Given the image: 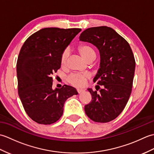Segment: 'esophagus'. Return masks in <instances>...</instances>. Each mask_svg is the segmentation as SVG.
<instances>
[{
  "label": "esophagus",
  "instance_id": "34e87169",
  "mask_svg": "<svg viewBox=\"0 0 154 154\" xmlns=\"http://www.w3.org/2000/svg\"><path fill=\"white\" fill-rule=\"evenodd\" d=\"M83 91H84V89H77V92L79 94L83 93Z\"/></svg>",
  "mask_w": 154,
  "mask_h": 154
}]
</instances>
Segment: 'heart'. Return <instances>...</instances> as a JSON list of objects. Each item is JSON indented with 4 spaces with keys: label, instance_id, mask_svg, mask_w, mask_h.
<instances>
[{
    "label": "heart",
    "instance_id": "heart-1",
    "mask_svg": "<svg viewBox=\"0 0 154 154\" xmlns=\"http://www.w3.org/2000/svg\"><path fill=\"white\" fill-rule=\"evenodd\" d=\"M78 51L81 56L83 57L85 60L87 62L93 61L96 58V53L94 49L89 45H81L78 48ZM69 55V51L68 49L62 52L60 57V63L62 66H65L67 64V61ZM89 78V75L87 74H73L70 75L68 78V81L71 84L73 85L81 87H83L85 84L86 81Z\"/></svg>",
    "mask_w": 154,
    "mask_h": 154
}]
</instances>
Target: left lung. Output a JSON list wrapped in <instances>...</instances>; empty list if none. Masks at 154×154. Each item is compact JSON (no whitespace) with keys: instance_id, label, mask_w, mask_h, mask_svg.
Returning a JSON list of instances; mask_svg holds the SVG:
<instances>
[{"instance_id":"8db88e82","label":"left lung","mask_w":154,"mask_h":154,"mask_svg":"<svg viewBox=\"0 0 154 154\" xmlns=\"http://www.w3.org/2000/svg\"><path fill=\"white\" fill-rule=\"evenodd\" d=\"M79 40L89 42L99 51L100 61L93 82L96 90L88 89L92 100L85 106L87 116L96 122L115 119L122 112L132 92L136 62L129 44L112 28L107 26L86 29Z\"/></svg>"}]
</instances>
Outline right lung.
I'll return each mask as SVG.
<instances>
[{"label": "right lung", "mask_w": 154, "mask_h": 154, "mask_svg": "<svg viewBox=\"0 0 154 154\" xmlns=\"http://www.w3.org/2000/svg\"><path fill=\"white\" fill-rule=\"evenodd\" d=\"M81 28H45L23 44L16 64L18 90L24 109L31 119L51 124L60 119L66 100L78 93L64 85L52 89V75L61 67L60 57Z\"/></svg>", "instance_id": "add662e5"}]
</instances>
